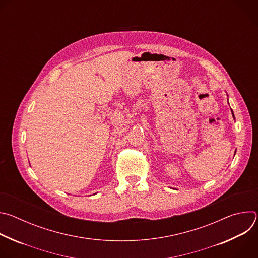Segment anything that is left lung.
<instances>
[{
	"mask_svg": "<svg viewBox=\"0 0 258 258\" xmlns=\"http://www.w3.org/2000/svg\"><path fill=\"white\" fill-rule=\"evenodd\" d=\"M232 113H233V111H232ZM233 116H234V113H233ZM235 118V117H234Z\"/></svg>",
	"mask_w": 258,
	"mask_h": 258,
	"instance_id": "left-lung-1",
	"label": "left lung"
}]
</instances>
